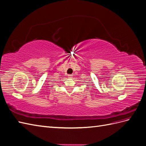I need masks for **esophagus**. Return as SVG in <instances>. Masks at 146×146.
<instances>
[{
    "label": "esophagus",
    "mask_w": 146,
    "mask_h": 146,
    "mask_svg": "<svg viewBox=\"0 0 146 146\" xmlns=\"http://www.w3.org/2000/svg\"><path fill=\"white\" fill-rule=\"evenodd\" d=\"M72 77V75H68V78H71Z\"/></svg>",
    "instance_id": "1"
}]
</instances>
